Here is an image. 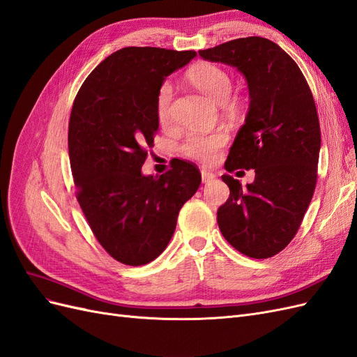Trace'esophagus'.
Segmentation results:
<instances>
[{"label":"esophagus","instance_id":"esophagus-1","mask_svg":"<svg viewBox=\"0 0 357 357\" xmlns=\"http://www.w3.org/2000/svg\"><path fill=\"white\" fill-rule=\"evenodd\" d=\"M201 177H202V183H210V181H213L215 178V174H213V172H210V171L202 169L201 171Z\"/></svg>","mask_w":357,"mask_h":357}]
</instances>
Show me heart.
<instances>
[{"instance_id": "b5f03b06", "label": "heart", "mask_w": 357, "mask_h": 357, "mask_svg": "<svg viewBox=\"0 0 357 357\" xmlns=\"http://www.w3.org/2000/svg\"><path fill=\"white\" fill-rule=\"evenodd\" d=\"M188 80L198 88L202 93H205L214 102L225 104L228 101L231 89H232V79L229 73L222 67L215 66L211 62H199L193 66L188 71ZM171 100H172V88L169 83L160 86V89L156 96V116L160 125H167L169 121V110H171ZM226 137L225 132L218 131L213 134H190L183 144L180 146V152L186 158L201 160V162H211L218 156L219 150L225 146Z\"/></svg>"}]
</instances>
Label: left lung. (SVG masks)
<instances>
[{
    "mask_svg": "<svg viewBox=\"0 0 357 357\" xmlns=\"http://www.w3.org/2000/svg\"><path fill=\"white\" fill-rule=\"evenodd\" d=\"M199 56L235 67L250 96L225 168L255 169V181L243 188L240 180L222 176L231 193L218 210L220 232L248 257H273L298 232L316 189L320 125L314 98L296 62L268 38H236L199 50Z\"/></svg>",
    "mask_w": 357,
    "mask_h": 357,
    "instance_id": "8db88e82",
    "label": "left lung"
}]
</instances>
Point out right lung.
Listing matches in <instances>:
<instances>
[{
    "label": "right lung",
    "instance_id": "obj_1",
    "mask_svg": "<svg viewBox=\"0 0 357 357\" xmlns=\"http://www.w3.org/2000/svg\"><path fill=\"white\" fill-rule=\"evenodd\" d=\"M197 52L123 47L105 58L75 96L68 153L77 201L93 235L116 261L139 266L165 250L180 208L201 185L197 165L177 159L144 176L159 128L156 96Z\"/></svg>",
    "mask_w": 357,
    "mask_h": 357
}]
</instances>
